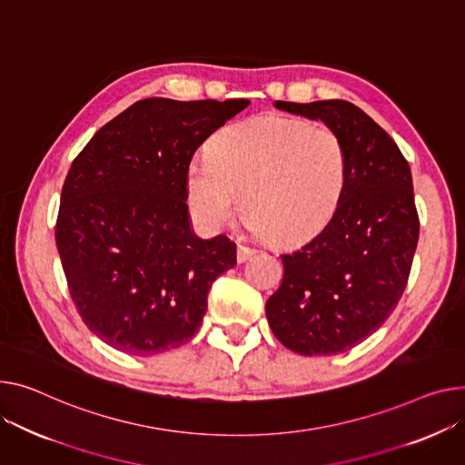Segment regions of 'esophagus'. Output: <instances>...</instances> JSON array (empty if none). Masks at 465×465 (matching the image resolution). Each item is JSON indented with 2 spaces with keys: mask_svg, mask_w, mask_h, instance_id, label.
<instances>
[{
  "mask_svg": "<svg viewBox=\"0 0 465 465\" xmlns=\"http://www.w3.org/2000/svg\"><path fill=\"white\" fill-rule=\"evenodd\" d=\"M254 254H256V251H254V249H251V246L237 244V262H239V263L246 262V260H249V258H251V256H254Z\"/></svg>",
  "mask_w": 465,
  "mask_h": 465,
  "instance_id": "esophagus-1",
  "label": "esophagus"
}]
</instances>
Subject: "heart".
Listing matches in <instances>:
<instances>
[{
  "label": "heart",
  "mask_w": 465,
  "mask_h": 465,
  "mask_svg": "<svg viewBox=\"0 0 465 465\" xmlns=\"http://www.w3.org/2000/svg\"><path fill=\"white\" fill-rule=\"evenodd\" d=\"M348 177V149L336 131L271 114L216 133L207 157L189 163L184 187L205 228L226 226L241 198L249 230L288 246L329 224Z\"/></svg>",
  "instance_id": "heart-1"
}]
</instances>
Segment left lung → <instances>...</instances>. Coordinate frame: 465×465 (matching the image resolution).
Instances as JSON below:
<instances>
[{
	"label": "left lung",
	"mask_w": 465,
	"mask_h": 465,
	"mask_svg": "<svg viewBox=\"0 0 465 465\" xmlns=\"http://www.w3.org/2000/svg\"><path fill=\"white\" fill-rule=\"evenodd\" d=\"M274 106L322 119L348 149L342 202L316 237L281 256L282 284L265 302L288 350L336 355L376 332L406 290L419 241L411 170L394 140L348 101Z\"/></svg>",
	"instance_id": "obj_1"
}]
</instances>
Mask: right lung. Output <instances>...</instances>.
Here are the masks:
<instances>
[{
  "instance_id": "add662e5",
  "label": "right lung",
  "mask_w": 465,
  "mask_h": 465,
  "mask_svg": "<svg viewBox=\"0 0 465 465\" xmlns=\"http://www.w3.org/2000/svg\"><path fill=\"white\" fill-rule=\"evenodd\" d=\"M249 104L138 101L71 164L57 252L78 314L114 350L147 357L189 342L213 282L237 263L226 235L193 232L184 177L194 151Z\"/></svg>"
}]
</instances>
